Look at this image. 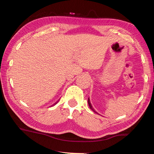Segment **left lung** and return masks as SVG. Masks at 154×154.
<instances>
[{
  "instance_id": "8db88e82",
  "label": "left lung",
  "mask_w": 154,
  "mask_h": 154,
  "mask_svg": "<svg viewBox=\"0 0 154 154\" xmlns=\"http://www.w3.org/2000/svg\"><path fill=\"white\" fill-rule=\"evenodd\" d=\"M88 105H89V106H90V108L91 109V110H92L94 112V113H98L97 112H96L95 110H94V109L93 107H92V105H91V103H90V98H88Z\"/></svg>"
}]
</instances>
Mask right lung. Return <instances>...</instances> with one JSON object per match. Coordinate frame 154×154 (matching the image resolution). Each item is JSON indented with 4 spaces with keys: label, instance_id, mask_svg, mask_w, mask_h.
I'll return each instance as SVG.
<instances>
[{
    "label": "right lung",
    "instance_id": "right-lung-1",
    "mask_svg": "<svg viewBox=\"0 0 154 154\" xmlns=\"http://www.w3.org/2000/svg\"><path fill=\"white\" fill-rule=\"evenodd\" d=\"M57 103H58V102H57ZM55 104H56V103H55Z\"/></svg>",
    "mask_w": 154,
    "mask_h": 154
}]
</instances>
